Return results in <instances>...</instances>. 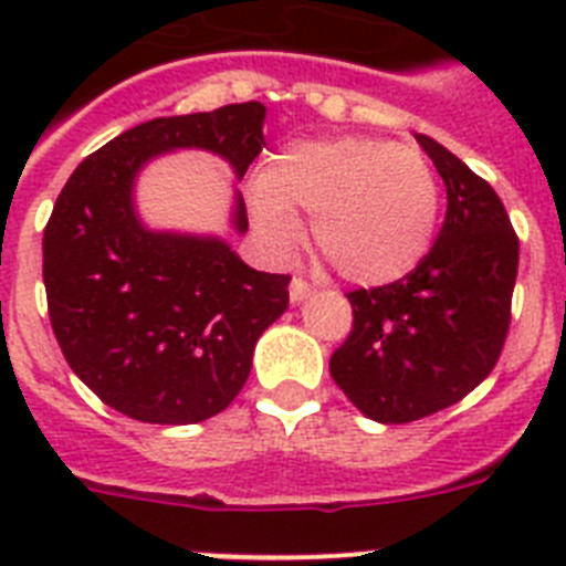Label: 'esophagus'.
<instances>
[{
  "instance_id": "obj_1",
  "label": "esophagus",
  "mask_w": 566,
  "mask_h": 566,
  "mask_svg": "<svg viewBox=\"0 0 566 566\" xmlns=\"http://www.w3.org/2000/svg\"><path fill=\"white\" fill-rule=\"evenodd\" d=\"M308 294H312V289H308L306 280L294 277V280H292V286H289V297H292L294 306H297V303H303V300H306Z\"/></svg>"
}]
</instances>
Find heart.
Wrapping results in <instances>:
<instances>
[{"mask_svg": "<svg viewBox=\"0 0 566 566\" xmlns=\"http://www.w3.org/2000/svg\"><path fill=\"white\" fill-rule=\"evenodd\" d=\"M249 207L266 247L289 254L312 221V243L357 286H385L419 266L439 221V181L424 155L388 138L294 142L254 178Z\"/></svg>", "mask_w": 566, "mask_h": 566, "instance_id": "b5f03b06", "label": "heart"}]
</instances>
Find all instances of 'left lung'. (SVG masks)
I'll use <instances>...</instances> for the list:
<instances>
[{
  "label": "left lung",
  "instance_id": "obj_1",
  "mask_svg": "<svg viewBox=\"0 0 566 566\" xmlns=\"http://www.w3.org/2000/svg\"><path fill=\"white\" fill-rule=\"evenodd\" d=\"M417 142L448 189L439 238L402 280L348 294L354 328L328 363L339 391L382 424L457 405L493 371L518 272V238L493 187L428 135Z\"/></svg>",
  "mask_w": 566,
  "mask_h": 566
}]
</instances>
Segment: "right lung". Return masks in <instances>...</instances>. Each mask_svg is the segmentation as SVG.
I'll list each match as a JSON object with an SVG mask.
<instances>
[{
    "label": "right lung",
    "instance_id": "add662e5",
    "mask_svg": "<svg viewBox=\"0 0 566 566\" xmlns=\"http://www.w3.org/2000/svg\"><path fill=\"white\" fill-rule=\"evenodd\" d=\"M266 107L153 118L84 158L44 227L50 326L78 379L138 422L192 424L229 408L260 334L289 308V274L247 266L218 234L149 229L135 181L175 149L221 155L243 178L266 147ZM232 229L247 234L234 189Z\"/></svg>",
    "mask_w": 566,
    "mask_h": 566
}]
</instances>
